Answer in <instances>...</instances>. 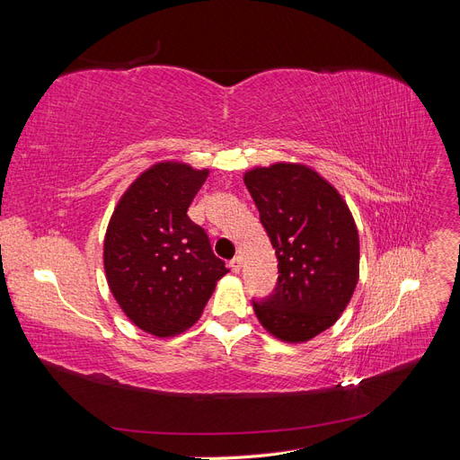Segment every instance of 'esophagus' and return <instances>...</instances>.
Returning <instances> with one entry per match:
<instances>
[{"instance_id": "obj_1", "label": "esophagus", "mask_w": 460, "mask_h": 460, "mask_svg": "<svg viewBox=\"0 0 460 460\" xmlns=\"http://www.w3.org/2000/svg\"><path fill=\"white\" fill-rule=\"evenodd\" d=\"M230 269H232V272H240L242 270V257H234L230 261Z\"/></svg>"}]
</instances>
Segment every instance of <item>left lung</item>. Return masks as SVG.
I'll return each instance as SVG.
<instances>
[{
	"label": "left lung",
	"mask_w": 460,
	"mask_h": 460,
	"mask_svg": "<svg viewBox=\"0 0 460 460\" xmlns=\"http://www.w3.org/2000/svg\"><path fill=\"white\" fill-rule=\"evenodd\" d=\"M278 259L272 294L253 299L259 323L282 341L328 330L358 282V232L338 190L305 164L276 163L245 172Z\"/></svg>",
	"instance_id": "obj_1"
}]
</instances>
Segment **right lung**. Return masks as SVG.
<instances>
[{"mask_svg":"<svg viewBox=\"0 0 460 460\" xmlns=\"http://www.w3.org/2000/svg\"><path fill=\"white\" fill-rule=\"evenodd\" d=\"M208 171L157 163L120 198L103 245L111 294L132 323L169 338L201 316L217 282L228 272L188 207Z\"/></svg>","mask_w":460,"mask_h":460,"instance_id":"right-lung-1","label":"right lung"}]
</instances>
